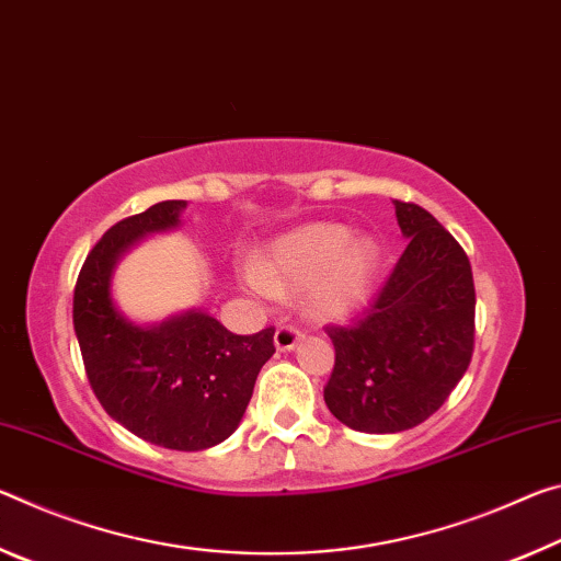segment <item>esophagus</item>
I'll list each match as a JSON object with an SVG mask.
<instances>
[{
  "mask_svg": "<svg viewBox=\"0 0 561 561\" xmlns=\"http://www.w3.org/2000/svg\"><path fill=\"white\" fill-rule=\"evenodd\" d=\"M300 341H302V335L298 333L296 328H288V325L278 328V330H275V335H273V345H275V351H280V353H290V351H296Z\"/></svg>",
  "mask_w": 561,
  "mask_h": 561,
  "instance_id": "1",
  "label": "esophagus"
}]
</instances>
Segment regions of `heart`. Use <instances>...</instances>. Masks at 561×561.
<instances>
[{
	"mask_svg": "<svg viewBox=\"0 0 561 561\" xmlns=\"http://www.w3.org/2000/svg\"><path fill=\"white\" fill-rule=\"evenodd\" d=\"M380 268L382 248L373 236H355L343 224H310L275 238L241 280L255 298L306 290L310 316L343 320L370 298Z\"/></svg>",
	"mask_w": 561,
	"mask_h": 561,
	"instance_id": "obj_1",
	"label": "heart"
}]
</instances>
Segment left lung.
<instances>
[{"mask_svg":"<svg viewBox=\"0 0 561 561\" xmlns=\"http://www.w3.org/2000/svg\"><path fill=\"white\" fill-rule=\"evenodd\" d=\"M405 253L353 328H328L325 405L357 433L425 422L462 380L474 347V280L460 243L415 204L392 201Z\"/></svg>","mask_w":561,"mask_h":561,"instance_id":"left-lung-1","label":"left lung"}]
</instances>
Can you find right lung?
Here are the masks:
<instances>
[{
	"mask_svg": "<svg viewBox=\"0 0 561 561\" xmlns=\"http://www.w3.org/2000/svg\"><path fill=\"white\" fill-rule=\"evenodd\" d=\"M186 206L161 201L101 236L73 288V330L91 390L118 425L151 445L198 453L236 433L275 347L273 328L233 335L201 308L151 325L118 310V261L144 238L176 231Z\"/></svg>",
	"mask_w": 561,
	"mask_h": 561,
	"instance_id": "add662e5",
	"label": "right lung"
}]
</instances>
